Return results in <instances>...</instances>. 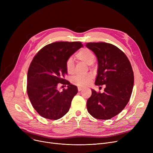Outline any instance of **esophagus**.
I'll return each instance as SVG.
<instances>
[{"instance_id": "obj_1", "label": "esophagus", "mask_w": 153, "mask_h": 153, "mask_svg": "<svg viewBox=\"0 0 153 153\" xmlns=\"http://www.w3.org/2000/svg\"><path fill=\"white\" fill-rule=\"evenodd\" d=\"M82 90V87H78V91H79V92L81 91Z\"/></svg>"}]
</instances>
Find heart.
I'll return each mask as SVG.
<instances>
[{
  "instance_id": "b5f03b06",
  "label": "heart",
  "mask_w": 153,
  "mask_h": 153,
  "mask_svg": "<svg viewBox=\"0 0 153 153\" xmlns=\"http://www.w3.org/2000/svg\"><path fill=\"white\" fill-rule=\"evenodd\" d=\"M76 58L87 65H91L95 61L94 54L88 48H84L79 51L76 54ZM66 69L68 73L72 74L74 72L75 64L72 58H69L66 63ZM92 81V76H76L72 79V82L79 87H87L90 84Z\"/></svg>"
}]
</instances>
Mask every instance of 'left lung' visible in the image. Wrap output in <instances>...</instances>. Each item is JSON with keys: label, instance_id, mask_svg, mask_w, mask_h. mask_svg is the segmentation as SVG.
Instances as JSON below:
<instances>
[{"label": "left lung", "instance_id": "left-lung-1", "mask_svg": "<svg viewBox=\"0 0 153 153\" xmlns=\"http://www.w3.org/2000/svg\"><path fill=\"white\" fill-rule=\"evenodd\" d=\"M98 61L95 84L105 85L103 93L92 91L87 108L94 118L108 120L120 113L130 100L134 85L130 61L117 46L107 43H87Z\"/></svg>", "mask_w": 153, "mask_h": 153}]
</instances>
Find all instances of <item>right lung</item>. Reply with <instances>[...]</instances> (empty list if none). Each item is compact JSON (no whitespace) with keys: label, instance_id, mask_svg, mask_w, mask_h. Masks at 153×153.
<instances>
[{"label":"right lung","instance_id":"1","mask_svg":"<svg viewBox=\"0 0 153 153\" xmlns=\"http://www.w3.org/2000/svg\"><path fill=\"white\" fill-rule=\"evenodd\" d=\"M81 42H55L40 50L32 60L27 74V93L32 106L42 117L58 120L69 110L77 87L64 78L67 60L80 48ZM58 83L67 90L58 91Z\"/></svg>","mask_w":153,"mask_h":153}]
</instances>
